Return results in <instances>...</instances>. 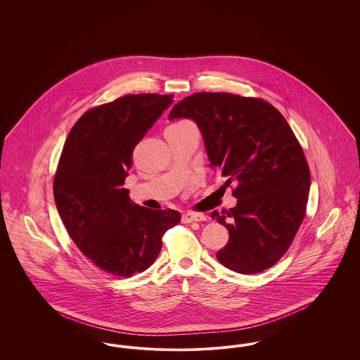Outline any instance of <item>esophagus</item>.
Returning a JSON list of instances; mask_svg holds the SVG:
<instances>
[{
    "label": "esophagus",
    "instance_id": "obj_1",
    "mask_svg": "<svg viewBox=\"0 0 360 360\" xmlns=\"http://www.w3.org/2000/svg\"><path fill=\"white\" fill-rule=\"evenodd\" d=\"M206 217L204 214L200 213H185L182 216V223H200V221H205Z\"/></svg>",
    "mask_w": 360,
    "mask_h": 360
}]
</instances>
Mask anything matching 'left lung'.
<instances>
[{
	"mask_svg": "<svg viewBox=\"0 0 360 360\" xmlns=\"http://www.w3.org/2000/svg\"><path fill=\"white\" fill-rule=\"evenodd\" d=\"M182 117L197 122L225 185L235 184L238 205L212 213L229 232L217 260L241 274L270 269L289 250L308 204V162L290 125L271 103L231 93L188 96L169 115Z\"/></svg>",
	"mask_w": 360,
	"mask_h": 360,
	"instance_id": "obj_1",
	"label": "left lung"
}]
</instances>
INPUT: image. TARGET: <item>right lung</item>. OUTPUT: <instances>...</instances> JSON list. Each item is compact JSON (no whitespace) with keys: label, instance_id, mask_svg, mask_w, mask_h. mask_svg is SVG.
Segmentation results:
<instances>
[{"label":"right lung","instance_id":"add662e5","mask_svg":"<svg viewBox=\"0 0 360 360\" xmlns=\"http://www.w3.org/2000/svg\"><path fill=\"white\" fill-rule=\"evenodd\" d=\"M172 103V94L148 93L91 108L63 146L53 178L56 209L81 252L108 274L143 273L165 232L181 221L176 210L134 204L122 188L137 143Z\"/></svg>","mask_w":360,"mask_h":360}]
</instances>
